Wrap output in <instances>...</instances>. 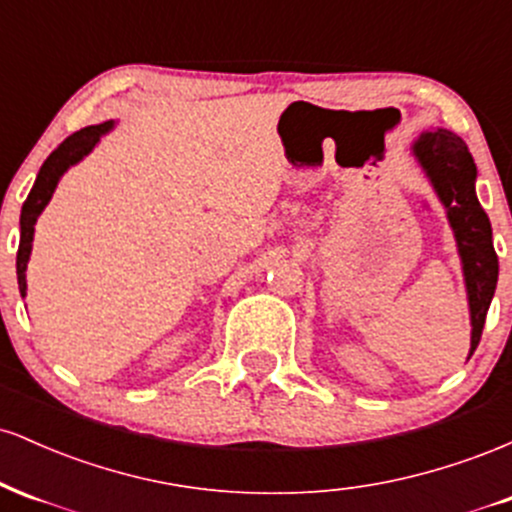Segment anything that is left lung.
Here are the masks:
<instances>
[{"instance_id":"left-lung-1","label":"left lung","mask_w":512,"mask_h":512,"mask_svg":"<svg viewBox=\"0 0 512 512\" xmlns=\"http://www.w3.org/2000/svg\"><path fill=\"white\" fill-rule=\"evenodd\" d=\"M411 154L431 180L455 233L464 286H467L469 317H472V346H469V356H472L479 346L498 281V257L493 250L491 221L474 192L477 166L467 144L450 129L424 132L411 146Z\"/></svg>"}]
</instances>
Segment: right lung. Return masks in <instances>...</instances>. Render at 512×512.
Masks as SVG:
<instances>
[{
	"mask_svg": "<svg viewBox=\"0 0 512 512\" xmlns=\"http://www.w3.org/2000/svg\"><path fill=\"white\" fill-rule=\"evenodd\" d=\"M110 129H113V120L103 122V125H91V127L79 129V132H74L72 137L64 139V142L57 146L48 158H45L43 168H40L38 178L33 182V190L28 192L26 202H23L21 207V240H19V252H16V276H19L21 296H26V267H28V257H31V248H33L35 221H38L40 211L48 207L52 192H55L57 182H60L62 175L67 173V168L91 154L93 146L101 142L103 134L110 132Z\"/></svg>",
	"mask_w": 512,
	"mask_h": 512,
	"instance_id": "add662e5",
	"label": "right lung"
}]
</instances>
